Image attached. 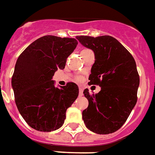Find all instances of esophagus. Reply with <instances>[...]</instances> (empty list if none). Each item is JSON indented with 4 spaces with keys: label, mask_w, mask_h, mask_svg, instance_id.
I'll use <instances>...</instances> for the list:
<instances>
[{
    "label": "esophagus",
    "mask_w": 155,
    "mask_h": 155,
    "mask_svg": "<svg viewBox=\"0 0 155 155\" xmlns=\"http://www.w3.org/2000/svg\"><path fill=\"white\" fill-rule=\"evenodd\" d=\"M79 94L80 96H82L83 95V88H80V91H79Z\"/></svg>",
    "instance_id": "obj_1"
}]
</instances>
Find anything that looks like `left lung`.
<instances>
[{"label": "left lung", "mask_w": 155, "mask_h": 155, "mask_svg": "<svg viewBox=\"0 0 155 155\" xmlns=\"http://www.w3.org/2000/svg\"><path fill=\"white\" fill-rule=\"evenodd\" d=\"M84 47L94 51V64L89 84L101 91L90 94L84 91L89 105L82 112L87 129L99 134L114 133L121 128L136 104L140 76L136 63L129 51L110 35L76 36Z\"/></svg>", "instance_id": "1"}]
</instances>
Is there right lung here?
Segmentation results:
<instances>
[{
    "instance_id": "obj_1",
    "label": "right lung",
    "mask_w": 155,
    "mask_h": 155,
    "mask_svg": "<svg viewBox=\"0 0 155 155\" xmlns=\"http://www.w3.org/2000/svg\"><path fill=\"white\" fill-rule=\"evenodd\" d=\"M77 44L74 38L45 35L30 45L17 59L12 78L15 104L33 129L51 132L61 128L67 109L78 97L76 84L69 82L58 88L52 81L54 72L64 69Z\"/></svg>"
}]
</instances>
